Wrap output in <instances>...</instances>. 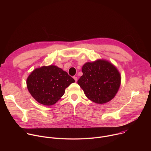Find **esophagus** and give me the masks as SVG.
I'll return each instance as SVG.
<instances>
[{
	"label": "esophagus",
	"instance_id": "1",
	"mask_svg": "<svg viewBox=\"0 0 151 151\" xmlns=\"http://www.w3.org/2000/svg\"><path fill=\"white\" fill-rule=\"evenodd\" d=\"M73 79H75V82H76V81H78V78H77V77H76V76H73Z\"/></svg>",
	"mask_w": 151,
	"mask_h": 151
}]
</instances>
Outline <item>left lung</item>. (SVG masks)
Wrapping results in <instances>:
<instances>
[{
    "instance_id": "1",
    "label": "left lung",
    "mask_w": 151,
    "mask_h": 151,
    "mask_svg": "<svg viewBox=\"0 0 151 151\" xmlns=\"http://www.w3.org/2000/svg\"><path fill=\"white\" fill-rule=\"evenodd\" d=\"M78 83L88 99L98 104L111 101L117 93L121 77L113 64L104 60L86 63Z\"/></svg>"
}]
</instances>
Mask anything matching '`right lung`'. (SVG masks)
Returning <instances> with one entry per match:
<instances>
[{
  "label": "right lung",
  "mask_w": 151,
  "mask_h": 151,
  "mask_svg": "<svg viewBox=\"0 0 151 151\" xmlns=\"http://www.w3.org/2000/svg\"><path fill=\"white\" fill-rule=\"evenodd\" d=\"M75 80L54 65L35 69L27 79V87L32 96L39 103L51 106L65 93V89Z\"/></svg>",
  "instance_id": "right-lung-1"
}]
</instances>
